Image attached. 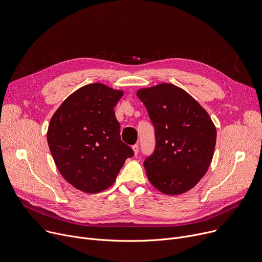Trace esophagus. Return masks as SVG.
<instances>
[{"mask_svg":"<svg viewBox=\"0 0 262 262\" xmlns=\"http://www.w3.org/2000/svg\"><path fill=\"white\" fill-rule=\"evenodd\" d=\"M133 150H134L135 155H138V152H139V145H138V144H135V145L133 146Z\"/></svg>","mask_w":262,"mask_h":262,"instance_id":"obj_1","label":"esophagus"}]
</instances>
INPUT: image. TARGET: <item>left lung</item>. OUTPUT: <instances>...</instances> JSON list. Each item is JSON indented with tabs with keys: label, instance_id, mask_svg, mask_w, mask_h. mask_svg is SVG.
Here are the masks:
<instances>
[{
	"label": "left lung",
	"instance_id": "left-lung-1",
	"mask_svg": "<svg viewBox=\"0 0 262 262\" xmlns=\"http://www.w3.org/2000/svg\"><path fill=\"white\" fill-rule=\"evenodd\" d=\"M155 127L156 146L144 161L149 182L161 192L181 194L206 174L216 143V128L190 95L170 83L141 89Z\"/></svg>",
	"mask_w": 262,
	"mask_h": 262
}]
</instances>
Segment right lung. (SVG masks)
<instances>
[{
	"label": "right lung",
	"mask_w": 262,
	"mask_h": 262,
	"mask_svg": "<svg viewBox=\"0 0 262 262\" xmlns=\"http://www.w3.org/2000/svg\"><path fill=\"white\" fill-rule=\"evenodd\" d=\"M123 92L102 83L74 92L54 113L47 133L60 174L76 189L98 193L112 186L134 150L121 141L114 107Z\"/></svg>",
	"instance_id": "add662e5"
}]
</instances>
